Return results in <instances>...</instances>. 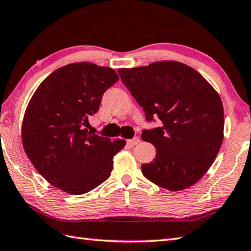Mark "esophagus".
<instances>
[{
	"mask_svg": "<svg viewBox=\"0 0 251 251\" xmlns=\"http://www.w3.org/2000/svg\"><path fill=\"white\" fill-rule=\"evenodd\" d=\"M139 142H140V139L138 138V136H135V138H133V139L127 140L126 143H127V145H130V146H134V145L138 144Z\"/></svg>",
	"mask_w": 251,
	"mask_h": 251,
	"instance_id": "esophagus-1",
	"label": "esophagus"
}]
</instances>
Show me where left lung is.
I'll list each match as a JSON object with an SVG mask.
<instances>
[{"mask_svg":"<svg viewBox=\"0 0 251 251\" xmlns=\"http://www.w3.org/2000/svg\"><path fill=\"white\" fill-rule=\"evenodd\" d=\"M121 81L143 108L145 120L162 126L144 129L156 157L142 174L172 191L191 187L213 164L223 142V103L196 70L176 61L118 70Z\"/></svg>","mask_w":251,"mask_h":251,"instance_id":"8db88e82","label":"left lung"}]
</instances>
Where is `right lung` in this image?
I'll return each instance as SVG.
<instances>
[{
	"instance_id": "add662e5",
	"label": "right lung",
	"mask_w": 251,
	"mask_h": 251,
	"mask_svg": "<svg viewBox=\"0 0 251 251\" xmlns=\"http://www.w3.org/2000/svg\"><path fill=\"white\" fill-rule=\"evenodd\" d=\"M118 79L110 68L72 63L51 73L31 97L22 126L24 150L54 187L84 195L109 178L126 141L111 142L85 126Z\"/></svg>"
}]
</instances>
